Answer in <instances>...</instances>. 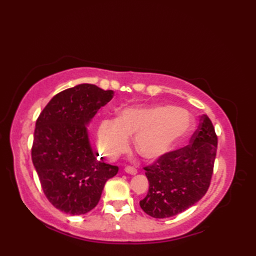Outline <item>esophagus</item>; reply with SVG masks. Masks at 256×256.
<instances>
[{
  "label": "esophagus",
  "instance_id": "esophagus-1",
  "mask_svg": "<svg viewBox=\"0 0 256 256\" xmlns=\"http://www.w3.org/2000/svg\"><path fill=\"white\" fill-rule=\"evenodd\" d=\"M124 170H125V172L130 174V175H136V174H138V170H135L134 167H131V166L125 167V168H124Z\"/></svg>",
  "mask_w": 256,
  "mask_h": 256
}]
</instances>
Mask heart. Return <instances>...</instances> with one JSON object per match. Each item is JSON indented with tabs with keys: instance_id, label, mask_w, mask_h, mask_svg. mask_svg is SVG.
I'll return each instance as SVG.
<instances>
[{
	"instance_id": "heart-1",
	"label": "heart",
	"mask_w": 256,
	"mask_h": 256,
	"mask_svg": "<svg viewBox=\"0 0 256 256\" xmlns=\"http://www.w3.org/2000/svg\"><path fill=\"white\" fill-rule=\"evenodd\" d=\"M194 125L190 114L179 108L132 106L118 113L116 120H104L98 128V148L116 160L128 146V138L140 157L156 160L170 152Z\"/></svg>"
}]
</instances>
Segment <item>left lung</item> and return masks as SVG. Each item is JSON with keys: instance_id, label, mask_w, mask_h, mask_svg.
<instances>
[{"instance_id": "left-lung-1", "label": "left lung", "mask_w": 256, "mask_h": 256, "mask_svg": "<svg viewBox=\"0 0 256 256\" xmlns=\"http://www.w3.org/2000/svg\"><path fill=\"white\" fill-rule=\"evenodd\" d=\"M216 145L214 125L202 114L188 145L144 167L150 187L140 206L145 214L157 219L170 218L198 202L210 186Z\"/></svg>"}]
</instances>
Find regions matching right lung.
Returning a JSON list of instances; mask_svg holds the SVG:
<instances>
[{
	"label": "right lung",
	"mask_w": 256,
	"mask_h": 256,
	"mask_svg": "<svg viewBox=\"0 0 256 256\" xmlns=\"http://www.w3.org/2000/svg\"><path fill=\"white\" fill-rule=\"evenodd\" d=\"M113 96L112 90L78 84L54 96L37 118L32 164L46 198L64 214L91 211L108 179L118 172V166L96 160L86 128Z\"/></svg>",
	"instance_id": "right-lung-1"
}]
</instances>
